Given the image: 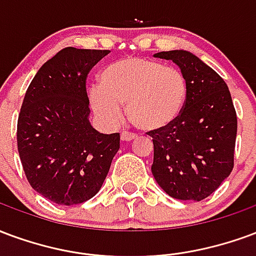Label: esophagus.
<instances>
[{"label":"esophagus","mask_w":256,"mask_h":256,"mask_svg":"<svg viewBox=\"0 0 256 256\" xmlns=\"http://www.w3.org/2000/svg\"><path fill=\"white\" fill-rule=\"evenodd\" d=\"M136 138L135 134H132V132H128V130H122L121 132V140H124V142H130V140H134Z\"/></svg>","instance_id":"obj_1"}]
</instances>
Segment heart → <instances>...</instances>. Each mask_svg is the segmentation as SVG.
Returning <instances> with one entry per match:
<instances>
[{
  "mask_svg": "<svg viewBox=\"0 0 256 256\" xmlns=\"http://www.w3.org/2000/svg\"><path fill=\"white\" fill-rule=\"evenodd\" d=\"M187 82L182 72L148 58H126L106 66L100 84L90 88L95 113L110 126L121 120V105L139 130L170 126L186 104Z\"/></svg>",
  "mask_w": 256,
  "mask_h": 256,
  "instance_id": "b5f03b06",
  "label": "heart"
}]
</instances>
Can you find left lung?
I'll return each instance as SVG.
<instances>
[{"mask_svg": "<svg viewBox=\"0 0 256 256\" xmlns=\"http://www.w3.org/2000/svg\"><path fill=\"white\" fill-rule=\"evenodd\" d=\"M172 60L187 82L182 113L170 126L150 130L154 161L151 172L174 199L203 200L216 191L234 165L238 117L226 83L186 50L156 53Z\"/></svg>", "mask_w": 256, "mask_h": 256, "instance_id": "obj_1", "label": "left lung"}]
</instances>
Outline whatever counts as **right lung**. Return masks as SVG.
I'll return each instance as SVG.
<instances>
[{"mask_svg":"<svg viewBox=\"0 0 256 256\" xmlns=\"http://www.w3.org/2000/svg\"><path fill=\"white\" fill-rule=\"evenodd\" d=\"M110 50L65 48L30 83L18 120V150L30 186L57 204L88 200L105 182L120 134L88 121V72Z\"/></svg>","mask_w":256,"mask_h":256,"instance_id":"add662e5","label":"right lung"}]
</instances>
